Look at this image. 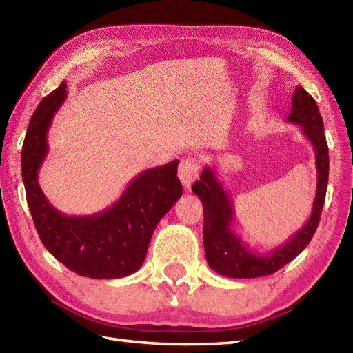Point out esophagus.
Here are the masks:
<instances>
[{
	"mask_svg": "<svg viewBox=\"0 0 353 353\" xmlns=\"http://www.w3.org/2000/svg\"><path fill=\"white\" fill-rule=\"evenodd\" d=\"M200 168H201V161L195 157H188L180 161L179 179L185 188H190L194 180L199 177Z\"/></svg>",
	"mask_w": 353,
	"mask_h": 353,
	"instance_id": "esophagus-1",
	"label": "esophagus"
}]
</instances>
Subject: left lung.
Masks as SVG:
<instances>
[{"label":"left lung","mask_w":353,"mask_h":353,"mask_svg":"<svg viewBox=\"0 0 353 353\" xmlns=\"http://www.w3.org/2000/svg\"><path fill=\"white\" fill-rule=\"evenodd\" d=\"M288 121L299 125L302 134L314 147L317 186L313 210L308 221L281 247L266 254H259L242 242L241 236L232 228L234 218L233 201L218 180L215 170L206 167L200 180L192 185L194 194L199 195L203 203V241L206 260L219 275L228 278H257L274 274L304 251L316 233L330 176V154L323 134V120L317 103L301 85L294 88Z\"/></svg>","instance_id":"obj_1"}]
</instances>
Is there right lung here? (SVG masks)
<instances>
[{
  "label": "right lung",
  "mask_w": 353,
  "mask_h": 353,
  "mask_svg": "<svg viewBox=\"0 0 353 353\" xmlns=\"http://www.w3.org/2000/svg\"><path fill=\"white\" fill-rule=\"evenodd\" d=\"M65 96L61 83L43 97L23 139L22 180L32 221L45 248L75 274L96 280L128 276L141 268L154 228L182 195L179 161L141 171L108 209L87 216L61 214L37 176L48 154V130Z\"/></svg>",
  "instance_id": "right-lung-1"
}]
</instances>
